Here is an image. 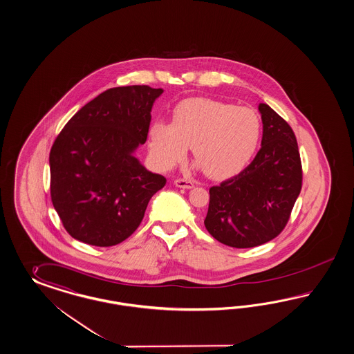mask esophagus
<instances>
[{
    "instance_id": "1",
    "label": "esophagus",
    "mask_w": 354,
    "mask_h": 354,
    "mask_svg": "<svg viewBox=\"0 0 354 354\" xmlns=\"http://www.w3.org/2000/svg\"><path fill=\"white\" fill-rule=\"evenodd\" d=\"M174 184L176 185V187H179V188H187V189H191V188H194V182L192 180H187V179H176Z\"/></svg>"
}]
</instances>
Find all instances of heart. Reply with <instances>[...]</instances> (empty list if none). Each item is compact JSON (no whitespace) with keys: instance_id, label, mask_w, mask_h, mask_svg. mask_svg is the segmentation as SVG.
<instances>
[{"instance_id":"b5f03b06","label":"heart","mask_w":354,"mask_h":354,"mask_svg":"<svg viewBox=\"0 0 354 354\" xmlns=\"http://www.w3.org/2000/svg\"><path fill=\"white\" fill-rule=\"evenodd\" d=\"M150 153L159 169L180 163L192 147L196 162L213 179H226L243 170L257 151L261 122L257 112L213 99L180 103L172 124L150 127Z\"/></svg>"}]
</instances>
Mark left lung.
Returning a JSON list of instances; mask_svg holds the SVG:
<instances>
[{"label":"left lung","mask_w":354,"mask_h":354,"mask_svg":"<svg viewBox=\"0 0 354 354\" xmlns=\"http://www.w3.org/2000/svg\"><path fill=\"white\" fill-rule=\"evenodd\" d=\"M261 149L238 175L209 189L204 225L221 243L250 248L276 238L302 188V163L290 125L260 103Z\"/></svg>","instance_id":"1"}]
</instances>
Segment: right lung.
Masks as SVG:
<instances>
[{"mask_svg":"<svg viewBox=\"0 0 354 354\" xmlns=\"http://www.w3.org/2000/svg\"><path fill=\"white\" fill-rule=\"evenodd\" d=\"M162 88L103 91L66 122L49 153L50 198L65 230L97 247L122 243L140 226L166 178L133 156L145 144Z\"/></svg>","mask_w":354,"mask_h":354,"instance_id":"1","label":"right lung"}]
</instances>
